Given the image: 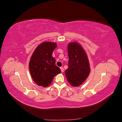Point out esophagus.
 Returning <instances> with one entry per match:
<instances>
[{
	"label": "esophagus",
	"mask_w": 122,
	"mask_h": 122,
	"mask_svg": "<svg viewBox=\"0 0 122 122\" xmlns=\"http://www.w3.org/2000/svg\"><path fill=\"white\" fill-rule=\"evenodd\" d=\"M60 69H61V72H64V68H62V67H61Z\"/></svg>",
	"instance_id": "obj_1"
}]
</instances>
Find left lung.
<instances>
[{
  "mask_svg": "<svg viewBox=\"0 0 122 122\" xmlns=\"http://www.w3.org/2000/svg\"><path fill=\"white\" fill-rule=\"evenodd\" d=\"M68 68L65 74L73 86H80L90 74V62L87 55L81 45L77 42H70L68 45Z\"/></svg>",
  "mask_w": 122,
  "mask_h": 122,
  "instance_id": "left-lung-1",
  "label": "left lung"
}]
</instances>
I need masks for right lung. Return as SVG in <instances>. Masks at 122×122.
I'll list each match as a JSON object with an SVG mask.
<instances>
[{"label": "right lung", "instance_id": "add662e5", "mask_svg": "<svg viewBox=\"0 0 122 122\" xmlns=\"http://www.w3.org/2000/svg\"><path fill=\"white\" fill-rule=\"evenodd\" d=\"M56 46L54 42L42 43L35 49L30 57L29 71L32 79L40 86H48L55 76L61 73L52 56L53 51Z\"/></svg>", "mask_w": 122, "mask_h": 122}]
</instances>
